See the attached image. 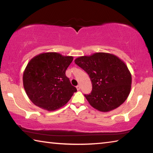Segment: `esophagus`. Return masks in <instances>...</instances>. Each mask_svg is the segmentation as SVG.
<instances>
[{
	"label": "esophagus",
	"instance_id": "34e87169",
	"mask_svg": "<svg viewBox=\"0 0 153 153\" xmlns=\"http://www.w3.org/2000/svg\"><path fill=\"white\" fill-rule=\"evenodd\" d=\"M76 88L77 90H79L80 88H81V86H80V85H77V86H76Z\"/></svg>",
	"mask_w": 153,
	"mask_h": 153
}]
</instances>
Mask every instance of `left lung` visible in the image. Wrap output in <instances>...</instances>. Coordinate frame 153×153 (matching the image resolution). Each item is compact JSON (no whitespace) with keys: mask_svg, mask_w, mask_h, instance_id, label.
Segmentation results:
<instances>
[{"mask_svg":"<svg viewBox=\"0 0 153 153\" xmlns=\"http://www.w3.org/2000/svg\"><path fill=\"white\" fill-rule=\"evenodd\" d=\"M75 63L88 74L91 80L92 92L84 97L92 107L108 112L125 102L130 92L131 75L117 56L97 53L79 56Z\"/></svg>","mask_w":153,"mask_h":153,"instance_id":"obj_1","label":"left lung"}]
</instances>
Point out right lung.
<instances>
[{
  "label": "right lung",
  "mask_w": 153,
  "mask_h": 153,
  "mask_svg": "<svg viewBox=\"0 0 153 153\" xmlns=\"http://www.w3.org/2000/svg\"><path fill=\"white\" fill-rule=\"evenodd\" d=\"M73 59V56L57 53H42L31 59L24 72L23 83L33 104L51 111L70 100L77 89L71 84L65 71Z\"/></svg>",
  "instance_id": "obj_1"
}]
</instances>
